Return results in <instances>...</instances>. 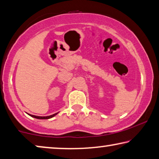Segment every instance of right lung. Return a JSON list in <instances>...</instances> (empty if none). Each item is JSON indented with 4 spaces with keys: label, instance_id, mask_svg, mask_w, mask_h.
Masks as SVG:
<instances>
[{
    "label": "right lung",
    "instance_id": "obj_1",
    "mask_svg": "<svg viewBox=\"0 0 159 159\" xmlns=\"http://www.w3.org/2000/svg\"><path fill=\"white\" fill-rule=\"evenodd\" d=\"M57 114H58V112L57 113H55V114H54V115H49V116H47V117H39V116H35V115H30V114H28V115L31 116V117H32L36 118V119L45 120V119H50V118L54 117V116L56 115H57Z\"/></svg>",
    "mask_w": 159,
    "mask_h": 159
}]
</instances>
